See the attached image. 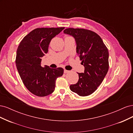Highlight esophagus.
Listing matches in <instances>:
<instances>
[{"label": "esophagus", "mask_w": 133, "mask_h": 133, "mask_svg": "<svg viewBox=\"0 0 133 133\" xmlns=\"http://www.w3.org/2000/svg\"><path fill=\"white\" fill-rule=\"evenodd\" d=\"M69 72H70L69 70H67L66 69H64V73H69Z\"/></svg>", "instance_id": "34e87169"}]
</instances>
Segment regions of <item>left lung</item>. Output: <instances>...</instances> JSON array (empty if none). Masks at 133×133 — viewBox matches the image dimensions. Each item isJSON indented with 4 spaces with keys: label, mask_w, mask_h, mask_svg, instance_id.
I'll return each mask as SVG.
<instances>
[{
    "label": "left lung",
    "mask_w": 133,
    "mask_h": 133,
    "mask_svg": "<svg viewBox=\"0 0 133 133\" xmlns=\"http://www.w3.org/2000/svg\"><path fill=\"white\" fill-rule=\"evenodd\" d=\"M63 32L74 38L76 51L84 66V73H77L78 82L71 85L70 89L79 96L89 95L97 89L108 73V50L95 32L79 28H68Z\"/></svg>",
    "instance_id": "left-lung-1"
}]
</instances>
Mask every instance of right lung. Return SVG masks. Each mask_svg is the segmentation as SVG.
Masks as SVG:
<instances>
[{"label":"right lung","mask_w":133,"mask_h":133,"mask_svg":"<svg viewBox=\"0 0 133 133\" xmlns=\"http://www.w3.org/2000/svg\"><path fill=\"white\" fill-rule=\"evenodd\" d=\"M64 27L37 28L23 39L17 50L16 66L24 85L32 94L45 96L55 88L56 80L64 73L62 68L41 66L42 58L48 52L51 40Z\"/></svg>","instance_id":"add662e5"}]
</instances>
